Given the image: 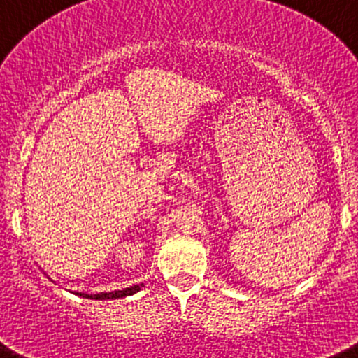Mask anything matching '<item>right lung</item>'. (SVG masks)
Returning <instances> with one entry per match:
<instances>
[{
  "label": "right lung",
  "instance_id": "1",
  "mask_svg": "<svg viewBox=\"0 0 358 358\" xmlns=\"http://www.w3.org/2000/svg\"><path fill=\"white\" fill-rule=\"evenodd\" d=\"M143 283L140 285H133L129 289H124V290H113V292H99V294H82V292H75L76 296L80 297H85V299H98V301H108V299H120V297H127V296H133V294L140 292Z\"/></svg>",
  "mask_w": 358,
  "mask_h": 358
}]
</instances>
